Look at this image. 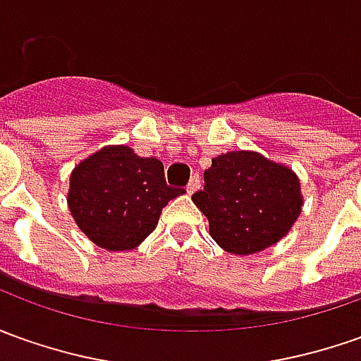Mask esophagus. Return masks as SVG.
Listing matches in <instances>:
<instances>
[{
    "label": "esophagus",
    "mask_w": 361,
    "mask_h": 361,
    "mask_svg": "<svg viewBox=\"0 0 361 361\" xmlns=\"http://www.w3.org/2000/svg\"><path fill=\"white\" fill-rule=\"evenodd\" d=\"M198 188H200V178H198V176H192V178L188 180V185H186V192H188V195H195Z\"/></svg>",
    "instance_id": "1"
}]
</instances>
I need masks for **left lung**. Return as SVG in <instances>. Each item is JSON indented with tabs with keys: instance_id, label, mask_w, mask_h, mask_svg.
Segmentation results:
<instances>
[{
	"instance_id": "obj_1",
	"label": "left lung",
	"mask_w": 361,
	"mask_h": 361,
	"mask_svg": "<svg viewBox=\"0 0 361 361\" xmlns=\"http://www.w3.org/2000/svg\"><path fill=\"white\" fill-rule=\"evenodd\" d=\"M192 202L210 224V235L235 255L277 243L299 218L300 183L289 166L255 151H230L212 159L204 188Z\"/></svg>"
}]
</instances>
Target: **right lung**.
<instances>
[{
    "label": "right lung",
    "mask_w": 361,
    "mask_h": 361,
    "mask_svg": "<svg viewBox=\"0 0 361 361\" xmlns=\"http://www.w3.org/2000/svg\"><path fill=\"white\" fill-rule=\"evenodd\" d=\"M183 192L166 185L159 159L111 145L74 166L68 208L90 242L109 252H128L155 230L161 210Z\"/></svg>",
    "instance_id": "add662e5"
}]
</instances>
